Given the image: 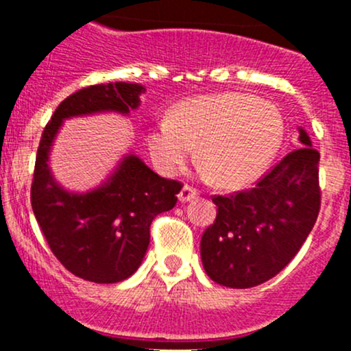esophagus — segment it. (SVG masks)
Listing matches in <instances>:
<instances>
[{"label": "esophagus", "mask_w": 351, "mask_h": 351, "mask_svg": "<svg viewBox=\"0 0 351 351\" xmlns=\"http://www.w3.org/2000/svg\"><path fill=\"white\" fill-rule=\"evenodd\" d=\"M197 195H198L197 189H193V186H190V185H185L182 189V192H180L178 198H180V202H189V200H192V198H195Z\"/></svg>", "instance_id": "obj_1"}]
</instances>
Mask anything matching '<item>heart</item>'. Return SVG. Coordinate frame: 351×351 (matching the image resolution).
Here are the masks:
<instances>
[{
  "instance_id": "1",
  "label": "heart",
  "mask_w": 351,
  "mask_h": 351,
  "mask_svg": "<svg viewBox=\"0 0 351 351\" xmlns=\"http://www.w3.org/2000/svg\"><path fill=\"white\" fill-rule=\"evenodd\" d=\"M284 137V119L274 104L246 93L207 95L186 100L162 117L147 136L158 169L175 175L198 146L200 161L215 182L238 189L270 165Z\"/></svg>"
}]
</instances>
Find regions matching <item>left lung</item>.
Returning a JSON list of instances; mask_svg holds the SVG:
<instances>
[{
	"mask_svg": "<svg viewBox=\"0 0 351 351\" xmlns=\"http://www.w3.org/2000/svg\"><path fill=\"white\" fill-rule=\"evenodd\" d=\"M300 149L287 154L253 189L214 195L217 217L202 234V263L219 285L250 289L290 263L321 208L319 153L300 130Z\"/></svg>",
	"mask_w": 351,
	"mask_h": 351,
	"instance_id": "1",
	"label": "left lung"
}]
</instances>
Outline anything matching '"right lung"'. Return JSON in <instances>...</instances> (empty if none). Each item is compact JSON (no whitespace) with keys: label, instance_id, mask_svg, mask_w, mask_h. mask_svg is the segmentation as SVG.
<instances>
[{"label":"right lung","instance_id":"right-lung-1","mask_svg":"<svg viewBox=\"0 0 351 351\" xmlns=\"http://www.w3.org/2000/svg\"><path fill=\"white\" fill-rule=\"evenodd\" d=\"M144 88L107 83L81 88L62 100L42 132L30 202L49 247L66 270L95 284H117L139 268L149 246L151 222L171 210L182 183L161 178L136 156H127L112 178L84 195L67 193L52 178L47 159L62 120L115 110L129 113Z\"/></svg>","mask_w":351,"mask_h":351}]
</instances>
